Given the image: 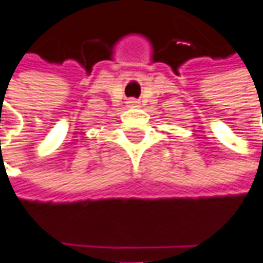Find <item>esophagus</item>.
Listing matches in <instances>:
<instances>
[{
	"label": "esophagus",
	"mask_w": 263,
	"mask_h": 263,
	"mask_svg": "<svg viewBox=\"0 0 263 263\" xmlns=\"http://www.w3.org/2000/svg\"><path fill=\"white\" fill-rule=\"evenodd\" d=\"M129 105H131V106H137V105H138V102H137V101H129Z\"/></svg>",
	"instance_id": "1"
}]
</instances>
